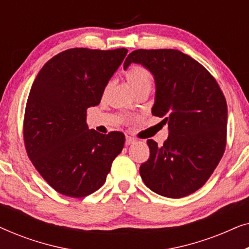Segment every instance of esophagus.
<instances>
[{
	"label": "esophagus",
	"mask_w": 249,
	"mask_h": 249,
	"mask_svg": "<svg viewBox=\"0 0 249 249\" xmlns=\"http://www.w3.org/2000/svg\"><path fill=\"white\" fill-rule=\"evenodd\" d=\"M135 142H136V139L134 137H130V136H127V137H125V145L127 146L134 144Z\"/></svg>",
	"instance_id": "esophagus-1"
}]
</instances>
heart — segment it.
Wrapping results in <instances>:
<instances>
[{
	"mask_svg": "<svg viewBox=\"0 0 249 249\" xmlns=\"http://www.w3.org/2000/svg\"><path fill=\"white\" fill-rule=\"evenodd\" d=\"M124 78L135 94L151 90L153 76L147 68L142 64H132L124 71Z\"/></svg>",
	"mask_w": 249,
	"mask_h": 249,
	"instance_id": "obj_1",
	"label": "heart"
}]
</instances>
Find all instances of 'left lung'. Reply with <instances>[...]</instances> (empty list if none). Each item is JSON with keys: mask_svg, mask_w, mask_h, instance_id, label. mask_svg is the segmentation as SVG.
<instances>
[{"mask_svg": "<svg viewBox=\"0 0 249 249\" xmlns=\"http://www.w3.org/2000/svg\"><path fill=\"white\" fill-rule=\"evenodd\" d=\"M141 63L156 85L152 114L169 125L162 146L148 139L149 158L139 168L142 181L159 195L180 198L212 176L227 145L226 97L199 62L178 50H136L124 68Z\"/></svg>", "mask_w": 249, "mask_h": 249, "instance_id": "left-lung-1", "label": "left lung"}]
</instances>
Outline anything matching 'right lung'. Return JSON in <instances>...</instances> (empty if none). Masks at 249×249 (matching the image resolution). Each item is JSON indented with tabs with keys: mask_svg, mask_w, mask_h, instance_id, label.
Listing matches in <instances>:
<instances>
[{
	"mask_svg": "<svg viewBox=\"0 0 249 249\" xmlns=\"http://www.w3.org/2000/svg\"><path fill=\"white\" fill-rule=\"evenodd\" d=\"M128 50L63 51L44 64L27 100L23 142L44 180L64 196L81 198L104 185L124 135L87 127V108L102 95Z\"/></svg>",
	"mask_w": 249,
	"mask_h": 249,
	"instance_id": "1",
	"label": "right lung"
}]
</instances>
